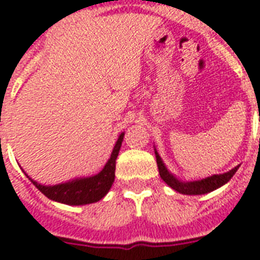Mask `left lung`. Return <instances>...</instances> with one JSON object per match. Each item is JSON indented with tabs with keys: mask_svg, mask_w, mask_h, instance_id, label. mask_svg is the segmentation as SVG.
<instances>
[{
	"mask_svg": "<svg viewBox=\"0 0 260 260\" xmlns=\"http://www.w3.org/2000/svg\"><path fill=\"white\" fill-rule=\"evenodd\" d=\"M155 156H156V163H158L159 175L163 181L166 182L167 185L170 186L171 189L181 194H186V196H201V194H206L213 191V190L221 187L222 185H225L226 182L230 181L231 178L234 177L235 173L238 171L239 166H236L232 170L226 171L224 174H214L208 178L200 179V181H190L185 182L178 179L174 174L167 170L166 165L163 163L160 155L158 154V151L155 148Z\"/></svg>",
	"mask_w": 260,
	"mask_h": 260,
	"instance_id": "8db88e82",
	"label": "left lung"
}]
</instances>
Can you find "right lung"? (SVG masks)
<instances>
[{"label":"right lung","instance_id":"1","mask_svg":"<svg viewBox=\"0 0 260 260\" xmlns=\"http://www.w3.org/2000/svg\"><path fill=\"white\" fill-rule=\"evenodd\" d=\"M124 132L118 136L117 142L114 144V148L110 154V158L104 166L101 171L91 177L74 178L71 181L62 182L58 185H42L39 182L34 181L32 178H26L42 191L47 198H50L55 202L66 204V205H87L93 202L100 201L104 198L110 190L114 182V170H116V159L120 152Z\"/></svg>","mask_w":260,"mask_h":260}]
</instances>
